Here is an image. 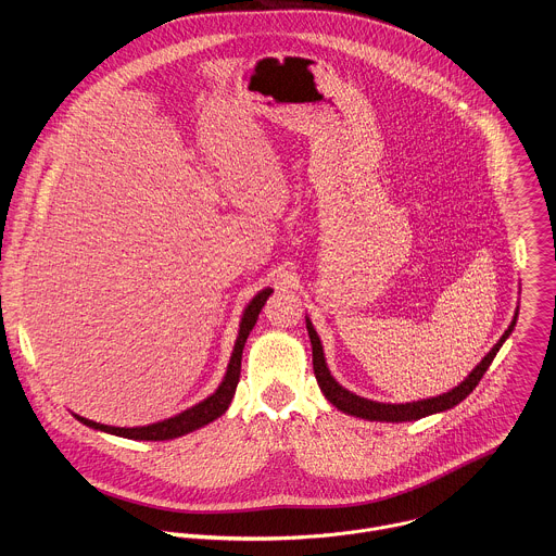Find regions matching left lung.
Wrapping results in <instances>:
<instances>
[{
  "label": "left lung",
  "mask_w": 556,
  "mask_h": 556,
  "mask_svg": "<svg viewBox=\"0 0 556 556\" xmlns=\"http://www.w3.org/2000/svg\"><path fill=\"white\" fill-rule=\"evenodd\" d=\"M517 314H519V307H517V312H515V316H513V324H510L508 330L502 334V339L493 345V350L480 361V365L475 367L457 387L448 389V391L442 393V395H435V399H425V401L405 403V405H389V403L367 401V399H361V395L348 391L345 387H341V384L334 380V376L330 374V369H328V363H326V356H324V345H321L319 334H316L312 321L305 316V328H307L309 343H312L314 376H316V382H319V387H321L326 399H328L337 409H341L343 414H350V416H356V418H365V420H376V422H412V420H420V418H425V416L453 409L455 405H459V403L466 399V395H468L475 387H478V382L482 380V376H484L486 369L491 367L493 358L497 356L500 348L504 345V341H506V339L510 337V332L515 330Z\"/></svg>",
  "instance_id": "obj_1"
}]
</instances>
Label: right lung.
I'll return each instance as SVG.
<instances>
[{"instance_id":"add662e5","label":"right lung","mask_w":556,"mask_h":556,"mask_svg":"<svg viewBox=\"0 0 556 556\" xmlns=\"http://www.w3.org/2000/svg\"><path fill=\"white\" fill-rule=\"evenodd\" d=\"M273 288H264L262 292H257L253 296V301L247 305L244 314H242V321H240V332H237V341H235V348H232V354H230V361H228V367H226V374L219 382V387L208 395V399H204L202 403L185 409L182 414L174 416V418H167V420H161V422H153V425H147V427H108V425H101V422H94V420H88V418H81L76 416L74 418L78 422H84L86 427L90 429H97V431H105V433H112V435H118V438H127V440H151V442H161V440H174V438H180V435H187L213 420H217L230 405L232 395H235V389H237V382H240V371H242V352H244V345H247V339L251 334V330L255 328L257 324V316L266 303V299L270 296Z\"/></svg>"}]
</instances>
